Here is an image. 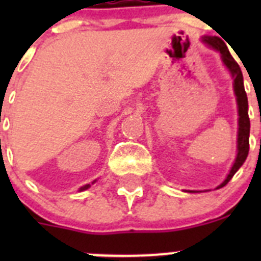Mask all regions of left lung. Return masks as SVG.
<instances>
[{
  "instance_id": "1",
  "label": "left lung",
  "mask_w": 261,
  "mask_h": 261,
  "mask_svg": "<svg viewBox=\"0 0 261 261\" xmlns=\"http://www.w3.org/2000/svg\"><path fill=\"white\" fill-rule=\"evenodd\" d=\"M202 41L205 44H208L209 47H212L213 49L218 50L221 53V59L222 62L225 64V66L229 69V71L231 73L232 78H234V93L237 96V105H238V141H237V149H238V154H237V158H235V162L232 165L231 170H230L229 175L226 177L225 180L222 181V184L217 187L218 188H222L226 184L231 180V177L234 176V174L238 171L241 166L243 165L246 158L248 155V150H250V117H248V100H247V94H246V90L243 86V74H242V70L239 68V65L237 64L232 56L230 55L229 49L226 47L225 41L222 39H220L218 36H204ZM192 192V191H190Z\"/></svg>"
}]
</instances>
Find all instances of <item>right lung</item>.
Segmentation results:
<instances>
[{
	"mask_svg": "<svg viewBox=\"0 0 261 261\" xmlns=\"http://www.w3.org/2000/svg\"><path fill=\"white\" fill-rule=\"evenodd\" d=\"M94 183H95V180L93 181V184H94ZM90 187H91V186H90V184H86V186L81 187V188H80V191H85V190H87V188H90Z\"/></svg>",
	"mask_w": 261,
	"mask_h": 261,
	"instance_id": "1",
	"label": "right lung"
}]
</instances>
